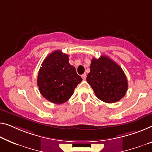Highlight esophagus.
Masks as SVG:
<instances>
[{
    "mask_svg": "<svg viewBox=\"0 0 152 152\" xmlns=\"http://www.w3.org/2000/svg\"><path fill=\"white\" fill-rule=\"evenodd\" d=\"M86 77H87V75H86V73H84V74L82 75H81V77H82V79H83V80H86Z\"/></svg>",
    "mask_w": 152,
    "mask_h": 152,
    "instance_id": "esophagus-1",
    "label": "esophagus"
}]
</instances>
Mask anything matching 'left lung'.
<instances>
[{"label":"left lung","mask_w":152,"mask_h":152,"mask_svg":"<svg viewBox=\"0 0 152 152\" xmlns=\"http://www.w3.org/2000/svg\"><path fill=\"white\" fill-rule=\"evenodd\" d=\"M86 80L98 99L107 103L119 101L128 89L127 78L123 70L105 56L92 60Z\"/></svg>","instance_id":"left-lung-1"}]
</instances>
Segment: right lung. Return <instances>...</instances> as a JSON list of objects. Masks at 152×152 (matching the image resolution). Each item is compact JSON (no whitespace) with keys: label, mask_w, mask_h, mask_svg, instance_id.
Wrapping results in <instances>:
<instances>
[{"label":"right lung","mask_w":152,"mask_h":152,"mask_svg":"<svg viewBox=\"0 0 152 152\" xmlns=\"http://www.w3.org/2000/svg\"><path fill=\"white\" fill-rule=\"evenodd\" d=\"M81 81L75 68L69 63V55L57 50L42 63L37 86L45 99L55 104H62L71 98Z\"/></svg>","instance_id":"add662e5"}]
</instances>
